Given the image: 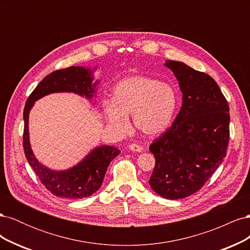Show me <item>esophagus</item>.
Listing matches in <instances>:
<instances>
[{
  "mask_svg": "<svg viewBox=\"0 0 250 250\" xmlns=\"http://www.w3.org/2000/svg\"><path fill=\"white\" fill-rule=\"evenodd\" d=\"M128 148H129V150L133 151V152H142L143 151V147L138 145V144H130Z\"/></svg>",
  "mask_w": 250,
  "mask_h": 250,
  "instance_id": "esophagus-1",
  "label": "esophagus"
}]
</instances>
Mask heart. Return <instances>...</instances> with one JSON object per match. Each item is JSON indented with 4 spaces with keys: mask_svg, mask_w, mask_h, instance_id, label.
<instances>
[{
    "mask_svg": "<svg viewBox=\"0 0 250 250\" xmlns=\"http://www.w3.org/2000/svg\"><path fill=\"white\" fill-rule=\"evenodd\" d=\"M177 104V93L169 83L147 76H131L118 82L111 100L103 102V112L110 126L121 134L129 130L127 116L132 113L139 131L156 135L169 127Z\"/></svg>",
    "mask_w": 250,
    "mask_h": 250,
    "instance_id": "obj_1",
    "label": "heart"
}]
</instances>
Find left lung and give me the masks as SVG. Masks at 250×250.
<instances>
[{
  "instance_id": "1",
  "label": "left lung",
  "mask_w": 250,
  "mask_h": 250,
  "mask_svg": "<svg viewBox=\"0 0 250 250\" xmlns=\"http://www.w3.org/2000/svg\"><path fill=\"white\" fill-rule=\"evenodd\" d=\"M183 92V106L149 149L155 166L149 179L166 199L186 198L204 186L223 162L229 140V106L209 75L168 60Z\"/></svg>"
}]
</instances>
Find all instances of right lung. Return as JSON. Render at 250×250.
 <instances>
[{"instance_id":"right-lung-1","label":"right lung","mask_w":250,"mask_h":250,"mask_svg":"<svg viewBox=\"0 0 250 250\" xmlns=\"http://www.w3.org/2000/svg\"><path fill=\"white\" fill-rule=\"evenodd\" d=\"M92 71L82 66H70L52 72L44 77L30 94L24 108V135L22 147L29 165L48 191L58 197L79 199L88 197L99 190L110 162L119 155L120 150L112 146H100L87 154L75 167L64 171H54L36 160L30 147L28 118L29 111L40 98L60 92H71L88 99L93 98L98 82L93 83Z\"/></svg>"}]
</instances>
